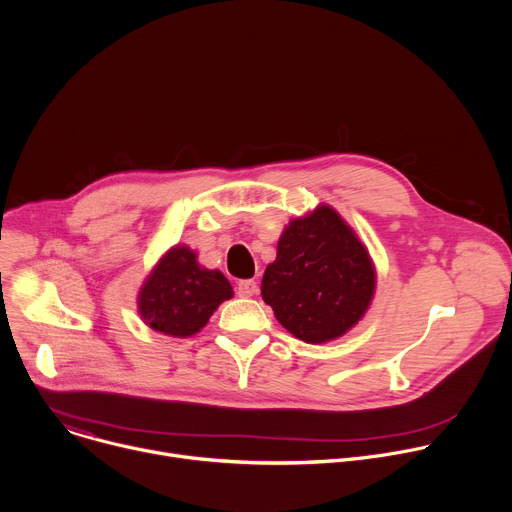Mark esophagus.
Returning <instances> with one entry per match:
<instances>
[{"mask_svg":"<svg viewBox=\"0 0 512 512\" xmlns=\"http://www.w3.org/2000/svg\"><path fill=\"white\" fill-rule=\"evenodd\" d=\"M237 294L241 298H251L257 294V283L253 279H243L237 283Z\"/></svg>","mask_w":512,"mask_h":512,"instance_id":"1","label":"esophagus"}]
</instances>
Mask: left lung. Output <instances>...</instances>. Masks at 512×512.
I'll return each mask as SVG.
<instances>
[{
    "label": "left lung",
    "instance_id": "obj_1",
    "mask_svg": "<svg viewBox=\"0 0 512 512\" xmlns=\"http://www.w3.org/2000/svg\"><path fill=\"white\" fill-rule=\"evenodd\" d=\"M375 287L369 249L330 204H318L283 229L277 257L263 273L261 296L289 334L324 344L362 320Z\"/></svg>",
    "mask_w": 512,
    "mask_h": 512
}]
</instances>
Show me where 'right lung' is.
<instances>
[{"label":"right lung","instance_id":"obj_1","mask_svg":"<svg viewBox=\"0 0 512 512\" xmlns=\"http://www.w3.org/2000/svg\"><path fill=\"white\" fill-rule=\"evenodd\" d=\"M231 298L233 287L221 271L202 267L190 247L174 245L145 277L137 312L152 330L188 338L200 332L214 310Z\"/></svg>","mask_w":512,"mask_h":512}]
</instances>
